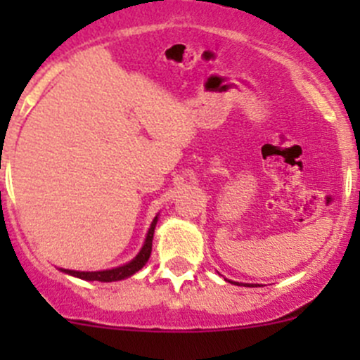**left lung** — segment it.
I'll return each instance as SVG.
<instances>
[{"label":"left lung","instance_id":"8db88e82","mask_svg":"<svg viewBox=\"0 0 360 360\" xmlns=\"http://www.w3.org/2000/svg\"><path fill=\"white\" fill-rule=\"evenodd\" d=\"M228 282H231V281H228ZM237 285H240V284H238V282H237ZM245 285V284H244Z\"/></svg>","mask_w":360,"mask_h":360}]
</instances>
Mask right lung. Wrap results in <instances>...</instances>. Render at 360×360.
Instances as JSON below:
<instances>
[{
    "instance_id": "add662e5",
    "label": "right lung",
    "mask_w": 360,
    "mask_h": 360,
    "mask_svg": "<svg viewBox=\"0 0 360 360\" xmlns=\"http://www.w3.org/2000/svg\"><path fill=\"white\" fill-rule=\"evenodd\" d=\"M158 223V214L155 216V219L151 221V226L146 233V240H144L143 248H141L137 256L134 257L132 261L129 263L122 264V266L111 268V270H101V271H76V270H66V268H59L60 271L64 274L71 275V277H78L82 281H89V282H116V281H123L127 277H132L136 271H139L144 264L148 263L151 256V245H153V233H155V226Z\"/></svg>"
}]
</instances>
